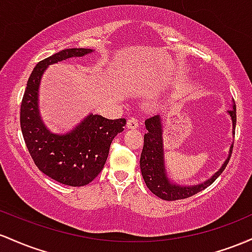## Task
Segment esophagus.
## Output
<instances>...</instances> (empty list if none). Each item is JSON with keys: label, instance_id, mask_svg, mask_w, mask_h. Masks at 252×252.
Returning <instances> with one entry per match:
<instances>
[{"label": "esophagus", "instance_id": "esophagus-1", "mask_svg": "<svg viewBox=\"0 0 252 252\" xmlns=\"http://www.w3.org/2000/svg\"><path fill=\"white\" fill-rule=\"evenodd\" d=\"M127 128L128 129H137L139 127V121L137 120L135 118H129L127 120Z\"/></svg>", "mask_w": 252, "mask_h": 252}]
</instances>
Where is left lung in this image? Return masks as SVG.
<instances>
[{
    "label": "left lung",
    "instance_id": "left-lung-1",
    "mask_svg": "<svg viewBox=\"0 0 252 252\" xmlns=\"http://www.w3.org/2000/svg\"><path fill=\"white\" fill-rule=\"evenodd\" d=\"M232 109L227 111L228 115L232 120V134L234 135L236 128L237 115H236V103L232 101ZM145 127L148 133L144 135V146L140 156V170L143 179L146 186L155 195L166 201H175V200L186 199V197L195 195L199 191L203 190L211 186L218 177L221 175L224 169L230 160L232 154L233 144L230 146L228 156L220 166L216 174H213L208 180L202 183H197L194 186L177 185L168 177V172L165 169V159H164V143H163V119L159 115L146 119Z\"/></svg>",
    "mask_w": 252,
    "mask_h": 252
}]
</instances>
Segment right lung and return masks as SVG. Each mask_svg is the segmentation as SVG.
<instances>
[{
    "label": "right lung",
    "mask_w": 252,
    "mask_h": 252,
    "mask_svg": "<svg viewBox=\"0 0 252 252\" xmlns=\"http://www.w3.org/2000/svg\"><path fill=\"white\" fill-rule=\"evenodd\" d=\"M92 52V49H65L39 62L27 81L20 111L22 135L35 165L52 180L71 187L88 185L100 174L109 146L124 131L126 120L89 114L67 133H53L39 113V86L49 65Z\"/></svg>",
    "instance_id": "1"
}]
</instances>
